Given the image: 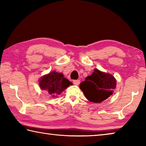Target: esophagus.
<instances>
[{
    "mask_svg": "<svg viewBox=\"0 0 146 146\" xmlns=\"http://www.w3.org/2000/svg\"><path fill=\"white\" fill-rule=\"evenodd\" d=\"M80 81L79 80H73V84L75 85H76V86L79 85V84H80Z\"/></svg>",
    "mask_w": 146,
    "mask_h": 146,
    "instance_id": "obj_1",
    "label": "esophagus"
}]
</instances>
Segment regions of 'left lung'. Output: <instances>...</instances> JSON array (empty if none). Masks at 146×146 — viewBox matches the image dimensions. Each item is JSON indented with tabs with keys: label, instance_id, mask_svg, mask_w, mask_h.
Wrapping results in <instances>:
<instances>
[{
	"label": "left lung",
	"instance_id": "8db88e82",
	"mask_svg": "<svg viewBox=\"0 0 146 146\" xmlns=\"http://www.w3.org/2000/svg\"><path fill=\"white\" fill-rule=\"evenodd\" d=\"M116 84L117 80L112 75L95 69L93 73L80 83V88L89 101L100 103L113 95Z\"/></svg>",
	"mask_w": 146,
	"mask_h": 146
}]
</instances>
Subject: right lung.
<instances>
[{"mask_svg": "<svg viewBox=\"0 0 146 146\" xmlns=\"http://www.w3.org/2000/svg\"><path fill=\"white\" fill-rule=\"evenodd\" d=\"M71 85L72 83L64 77L62 73L55 71L42 76L39 80V86L41 90L46 91L53 97L60 95Z\"/></svg>", "mask_w": 146, "mask_h": 146, "instance_id": "obj_1", "label": "right lung"}]
</instances>
